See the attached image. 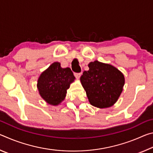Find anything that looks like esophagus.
<instances>
[{
    "instance_id": "34e87169",
    "label": "esophagus",
    "mask_w": 153,
    "mask_h": 153,
    "mask_svg": "<svg viewBox=\"0 0 153 153\" xmlns=\"http://www.w3.org/2000/svg\"><path fill=\"white\" fill-rule=\"evenodd\" d=\"M81 75H82V74H81V73H74V76H75V77H76V78H77V79H79V78L80 76H81Z\"/></svg>"
}]
</instances>
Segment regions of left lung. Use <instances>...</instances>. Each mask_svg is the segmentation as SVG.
I'll use <instances>...</instances> for the list:
<instances>
[{"label":"left lung","instance_id":"left-lung-1","mask_svg":"<svg viewBox=\"0 0 153 153\" xmlns=\"http://www.w3.org/2000/svg\"><path fill=\"white\" fill-rule=\"evenodd\" d=\"M80 81L92 105L98 108L112 106L120 97L125 83L123 74L109 64L90 62Z\"/></svg>","mask_w":153,"mask_h":153}]
</instances>
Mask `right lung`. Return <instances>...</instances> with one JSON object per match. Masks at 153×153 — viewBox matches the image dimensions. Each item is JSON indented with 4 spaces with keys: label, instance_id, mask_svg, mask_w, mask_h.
Masks as SVG:
<instances>
[{
    "label": "right lung",
    "instance_id": "obj_1",
    "mask_svg": "<svg viewBox=\"0 0 153 153\" xmlns=\"http://www.w3.org/2000/svg\"><path fill=\"white\" fill-rule=\"evenodd\" d=\"M74 79L70 68H61L60 63L55 62L40 75L37 86L40 96L46 102L57 105L65 99L67 90Z\"/></svg>",
    "mask_w": 153,
    "mask_h": 153
}]
</instances>
